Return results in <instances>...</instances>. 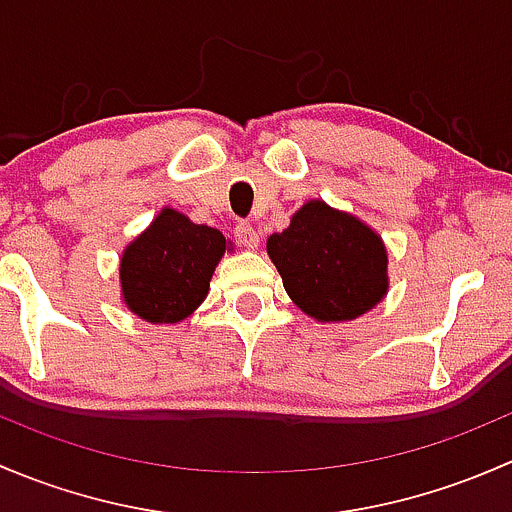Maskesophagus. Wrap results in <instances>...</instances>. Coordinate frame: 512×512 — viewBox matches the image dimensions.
<instances>
[{"label": "esophagus", "instance_id": "esophagus-1", "mask_svg": "<svg viewBox=\"0 0 512 512\" xmlns=\"http://www.w3.org/2000/svg\"><path fill=\"white\" fill-rule=\"evenodd\" d=\"M235 240L240 242L242 247H257V242H260V235H257V230L252 227L247 220H240V223L235 225Z\"/></svg>", "mask_w": 512, "mask_h": 512}]
</instances>
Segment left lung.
<instances>
[{
	"instance_id": "obj_1",
	"label": "left lung",
	"mask_w": 512,
	"mask_h": 512,
	"mask_svg": "<svg viewBox=\"0 0 512 512\" xmlns=\"http://www.w3.org/2000/svg\"><path fill=\"white\" fill-rule=\"evenodd\" d=\"M267 252L289 297L319 322H347L386 294V250L361 220L309 200Z\"/></svg>"
}]
</instances>
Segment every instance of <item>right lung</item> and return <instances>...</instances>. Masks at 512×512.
<instances>
[{
	"mask_svg": "<svg viewBox=\"0 0 512 512\" xmlns=\"http://www.w3.org/2000/svg\"><path fill=\"white\" fill-rule=\"evenodd\" d=\"M223 252V232L165 208L123 252L121 289L128 309L153 324L180 322L205 299Z\"/></svg>",
	"mask_w": 512,
	"mask_h": 512,
	"instance_id": "obj_1",
	"label": "right lung"
}]
</instances>
